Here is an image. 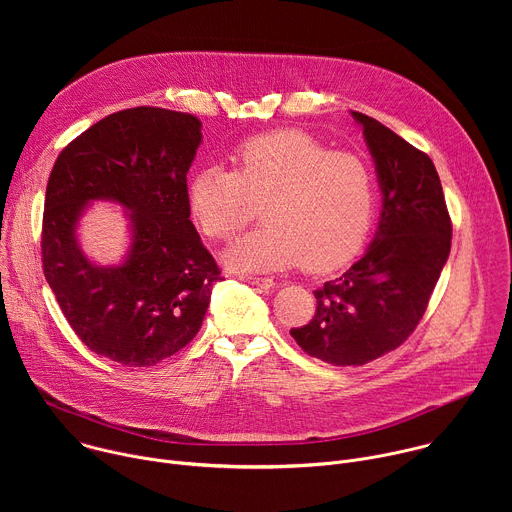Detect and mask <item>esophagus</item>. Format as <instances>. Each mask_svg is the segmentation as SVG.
<instances>
[{
    "label": "esophagus",
    "mask_w": 512,
    "mask_h": 512,
    "mask_svg": "<svg viewBox=\"0 0 512 512\" xmlns=\"http://www.w3.org/2000/svg\"><path fill=\"white\" fill-rule=\"evenodd\" d=\"M241 279L247 281V283H251V285H255V287H261V289H269V287L275 285V281L269 279V277H251V275H243Z\"/></svg>",
    "instance_id": "1"
}]
</instances>
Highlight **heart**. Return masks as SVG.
<instances>
[{
  "label": "heart",
  "mask_w": 512,
  "mask_h": 512,
  "mask_svg": "<svg viewBox=\"0 0 512 512\" xmlns=\"http://www.w3.org/2000/svg\"><path fill=\"white\" fill-rule=\"evenodd\" d=\"M231 164L202 166L188 182L190 214L210 239H231L261 208L265 225L223 255L231 269L269 273L302 263L332 271L367 241L377 194L358 156L330 152L302 131H277L243 143Z\"/></svg>",
  "instance_id": "obj_1"
}]
</instances>
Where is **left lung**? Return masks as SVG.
Wrapping results in <instances>:
<instances>
[{
  "instance_id": "left-lung-1",
  "label": "left lung",
  "mask_w": 512,
  "mask_h": 512,
  "mask_svg": "<svg viewBox=\"0 0 512 512\" xmlns=\"http://www.w3.org/2000/svg\"><path fill=\"white\" fill-rule=\"evenodd\" d=\"M373 156L383 206L364 255L316 289V316L291 336L334 367H360L397 346L425 314L452 247L440 176L427 154L381 121L350 111Z\"/></svg>"
}]
</instances>
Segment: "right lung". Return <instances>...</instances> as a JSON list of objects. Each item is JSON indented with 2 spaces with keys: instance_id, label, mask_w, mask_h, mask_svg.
Listing matches in <instances>:
<instances>
[{
  "instance_id": "1",
  "label": "right lung",
  "mask_w": 512,
  "mask_h": 512,
  "mask_svg": "<svg viewBox=\"0 0 512 512\" xmlns=\"http://www.w3.org/2000/svg\"><path fill=\"white\" fill-rule=\"evenodd\" d=\"M202 143L188 113H113L60 152L46 186L42 265L56 302L87 348L123 367H152L200 330L221 279L188 208L186 174ZM126 210L130 247L119 264L86 257L78 225L93 202Z\"/></svg>"
}]
</instances>
